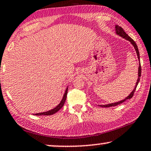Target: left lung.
I'll use <instances>...</instances> for the list:
<instances>
[{
	"instance_id": "left-lung-1",
	"label": "left lung",
	"mask_w": 151,
	"mask_h": 151,
	"mask_svg": "<svg viewBox=\"0 0 151 151\" xmlns=\"http://www.w3.org/2000/svg\"><path fill=\"white\" fill-rule=\"evenodd\" d=\"M115 30H116V35H119L120 37H123L124 39H126V40H128V41H129L130 43H131L132 45L134 46V49H135L137 55L138 59H139V50H138L137 45V44L135 43V42H134L133 40H132L131 38H130L129 36H128L127 34L125 32H124V30L123 29V28H122V27H120V26L116 25H115ZM141 73H142V68H141V64H140V62H139V70H138V79H137V82H136V85H135V86H134V88L133 89V90H132V91L131 92V93H130L129 95L127 96V97L125 98V99H123V100H122V101L116 102V103H113V104H106V105H99V106H101V107H105V108L112 107V106H115L119 105V104H122V103H123V102L126 101V100H127V99H131L132 96H133V94L134 93V91H135L137 86L138 83H139V81L140 77H141Z\"/></svg>"
}]
</instances>
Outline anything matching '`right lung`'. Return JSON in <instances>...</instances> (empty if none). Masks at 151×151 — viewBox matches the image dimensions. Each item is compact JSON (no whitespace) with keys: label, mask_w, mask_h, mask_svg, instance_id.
I'll return each instance as SVG.
<instances>
[{"label":"right lung","mask_w":151,"mask_h":151,"mask_svg":"<svg viewBox=\"0 0 151 151\" xmlns=\"http://www.w3.org/2000/svg\"><path fill=\"white\" fill-rule=\"evenodd\" d=\"M67 94H68V88H66L65 90V94H64L63 95V99H62L61 103H60L59 105H58L57 107H55V108H53L52 110H50L49 111H47V112H41V113H37V114H35V115H51V114H54L56 112L59 111V110L61 109V108L63 107L64 104H65V100H66V97H67Z\"/></svg>","instance_id":"right-lung-1"}]
</instances>
